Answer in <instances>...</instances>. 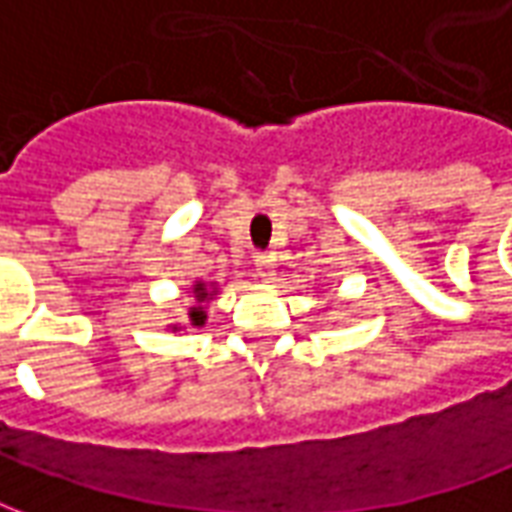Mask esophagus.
Returning a JSON list of instances; mask_svg holds the SVG:
<instances>
[{
	"instance_id": "obj_1",
	"label": "esophagus",
	"mask_w": 512,
	"mask_h": 512,
	"mask_svg": "<svg viewBox=\"0 0 512 512\" xmlns=\"http://www.w3.org/2000/svg\"><path fill=\"white\" fill-rule=\"evenodd\" d=\"M274 268H277V257L271 255V252H257V255H255L257 277L274 279Z\"/></svg>"
}]
</instances>
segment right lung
<instances>
[{
	"mask_svg": "<svg viewBox=\"0 0 512 512\" xmlns=\"http://www.w3.org/2000/svg\"><path fill=\"white\" fill-rule=\"evenodd\" d=\"M211 296H213V290L208 293V288H205V285H197V288H194V299L200 301V307H194V310L189 312L191 326H202V323H205V310H202V301L211 299Z\"/></svg>",
	"mask_w": 512,
	"mask_h": 512,
	"instance_id": "add662e5",
	"label": "right lung"
}]
</instances>
